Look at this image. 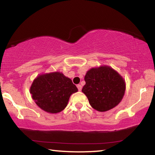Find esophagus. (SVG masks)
I'll return each instance as SVG.
<instances>
[{"label": "esophagus", "mask_w": 155, "mask_h": 155, "mask_svg": "<svg viewBox=\"0 0 155 155\" xmlns=\"http://www.w3.org/2000/svg\"><path fill=\"white\" fill-rule=\"evenodd\" d=\"M77 88L78 91H81V90H82V86H81V85H79V84H78V85H77Z\"/></svg>", "instance_id": "obj_1"}]
</instances>
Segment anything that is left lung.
Returning <instances> with one entry per match:
<instances>
[{
  "label": "left lung",
  "mask_w": 155,
  "mask_h": 155,
  "mask_svg": "<svg viewBox=\"0 0 155 155\" xmlns=\"http://www.w3.org/2000/svg\"><path fill=\"white\" fill-rule=\"evenodd\" d=\"M82 91L92 108L104 112L114 108L124 97L126 83L118 72L108 65L89 70L85 76Z\"/></svg>",
  "instance_id": "left-lung-1"
}]
</instances>
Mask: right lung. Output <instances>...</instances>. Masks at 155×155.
<instances>
[{
    "label": "right lung",
    "instance_id": "add662e5",
    "mask_svg": "<svg viewBox=\"0 0 155 155\" xmlns=\"http://www.w3.org/2000/svg\"><path fill=\"white\" fill-rule=\"evenodd\" d=\"M77 91L72 80L60 72L39 75L30 87L31 97L37 105L49 114L63 111L70 96Z\"/></svg>",
    "mask_w": 155,
    "mask_h": 155
}]
</instances>
